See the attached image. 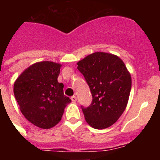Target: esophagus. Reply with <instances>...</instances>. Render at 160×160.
<instances>
[{
    "label": "esophagus",
    "instance_id": "esophagus-1",
    "mask_svg": "<svg viewBox=\"0 0 160 160\" xmlns=\"http://www.w3.org/2000/svg\"><path fill=\"white\" fill-rule=\"evenodd\" d=\"M77 97L76 96H72V97H71V101H72V102H76V101H77Z\"/></svg>",
    "mask_w": 160,
    "mask_h": 160
}]
</instances>
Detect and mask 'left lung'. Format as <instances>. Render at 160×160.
<instances>
[{
  "mask_svg": "<svg viewBox=\"0 0 160 160\" xmlns=\"http://www.w3.org/2000/svg\"><path fill=\"white\" fill-rule=\"evenodd\" d=\"M93 97L91 104L82 108L88 125L104 129L115 123L128 104L132 77L122 59L96 52L77 62Z\"/></svg>",
  "mask_w": 160,
  "mask_h": 160,
  "instance_id": "left-lung-1",
  "label": "left lung"
}]
</instances>
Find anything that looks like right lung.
Here are the masks:
<instances>
[{"label":"right lung","instance_id":"obj_1","mask_svg":"<svg viewBox=\"0 0 160 160\" xmlns=\"http://www.w3.org/2000/svg\"><path fill=\"white\" fill-rule=\"evenodd\" d=\"M62 65L38 62L25 69L14 83V94L25 118L38 128L49 129L60 122L71 100L58 82Z\"/></svg>","mask_w":160,"mask_h":160}]
</instances>
